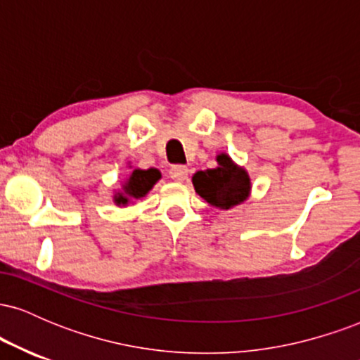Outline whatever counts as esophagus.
<instances>
[{"instance_id":"1","label":"esophagus","mask_w":360,"mask_h":360,"mask_svg":"<svg viewBox=\"0 0 360 360\" xmlns=\"http://www.w3.org/2000/svg\"><path fill=\"white\" fill-rule=\"evenodd\" d=\"M188 172L189 169L186 166H172L171 171H169V174H171L172 179L177 181V183H183V181L188 179Z\"/></svg>"}]
</instances>
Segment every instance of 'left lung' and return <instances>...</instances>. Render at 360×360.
<instances>
[{
	"label": "left lung",
	"instance_id": "1",
	"mask_svg": "<svg viewBox=\"0 0 360 360\" xmlns=\"http://www.w3.org/2000/svg\"><path fill=\"white\" fill-rule=\"evenodd\" d=\"M217 162L214 169L198 171L193 176L196 193L206 203L220 210H230L249 200L252 189L249 172L225 152L217 155Z\"/></svg>",
	"mask_w": 360,
	"mask_h": 360
}]
</instances>
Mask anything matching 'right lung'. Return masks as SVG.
Listing matches in <instances>:
<instances>
[{"mask_svg":"<svg viewBox=\"0 0 360 360\" xmlns=\"http://www.w3.org/2000/svg\"><path fill=\"white\" fill-rule=\"evenodd\" d=\"M131 167V166H130ZM160 179L159 169H134L127 179L122 183V188L113 194V201L117 206H127L134 203L135 200H140L154 188V184Z\"/></svg>","mask_w":360,"mask_h":360,"instance_id":"right-lung-1","label":"right lung"}]
</instances>
